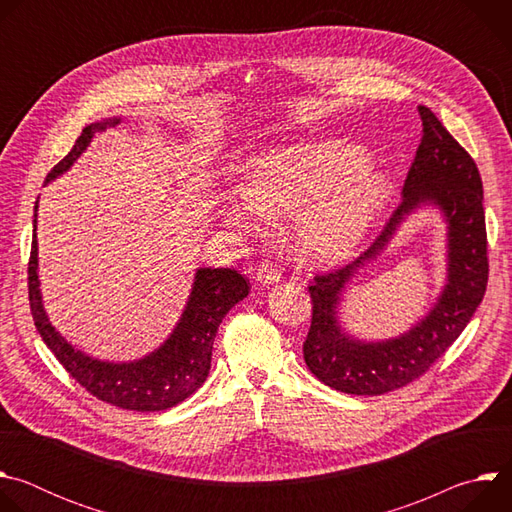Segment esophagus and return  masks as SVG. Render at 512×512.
<instances>
[{"label":"esophagus","instance_id":"1","mask_svg":"<svg viewBox=\"0 0 512 512\" xmlns=\"http://www.w3.org/2000/svg\"><path fill=\"white\" fill-rule=\"evenodd\" d=\"M257 281L263 283V285H273V283H279L281 281V271L269 263V261H263L257 269Z\"/></svg>","mask_w":512,"mask_h":512}]
</instances>
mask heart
<instances>
[{
	"instance_id": "1",
	"label": "heart",
	"mask_w": 512,
	"mask_h": 512,
	"mask_svg": "<svg viewBox=\"0 0 512 512\" xmlns=\"http://www.w3.org/2000/svg\"><path fill=\"white\" fill-rule=\"evenodd\" d=\"M393 194L389 174L367 164L346 141H302L257 156L245 192L227 198L231 229L261 237L271 221L291 218V247L314 267L348 259Z\"/></svg>"
}]
</instances>
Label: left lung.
Returning a JSON list of instances; mask_svg holds the SVG:
<instances>
[{
  "mask_svg": "<svg viewBox=\"0 0 512 512\" xmlns=\"http://www.w3.org/2000/svg\"><path fill=\"white\" fill-rule=\"evenodd\" d=\"M423 135L403 184V202L379 239L352 263L316 275L308 287L312 326L304 342L308 369L348 395H383L419 379L472 320L488 283L482 178L470 154L429 107H419ZM421 205L440 207L449 223V281L441 298L411 331L397 339L364 343L344 333L337 304L347 281L374 258L396 227Z\"/></svg>",
  "mask_w": 512,
  "mask_h": 512,
  "instance_id": "left-lung-1",
  "label": "left lung"
}]
</instances>
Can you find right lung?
<instances>
[{
    "mask_svg": "<svg viewBox=\"0 0 512 512\" xmlns=\"http://www.w3.org/2000/svg\"><path fill=\"white\" fill-rule=\"evenodd\" d=\"M119 121V117H113L87 125L68 156L50 170L46 184L79 160L97 131H103L107 125L115 127ZM36 216L38 214L34 212V235L28 263L30 310L44 344L54 352L70 377L93 397L129 411H164L188 399L206 381L216 330L229 310L249 296V281L229 267L196 269L190 298L170 338L158 350L139 360L105 362L68 344L46 316L38 279Z\"/></svg>",
    "mask_w": 512,
    "mask_h": 512,
    "instance_id": "obj_1",
    "label": "right lung"
}]
</instances>
